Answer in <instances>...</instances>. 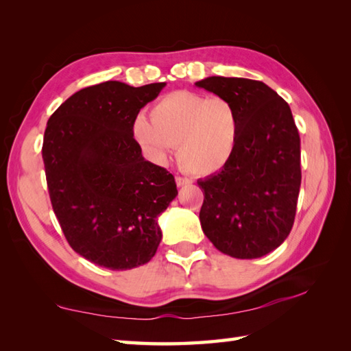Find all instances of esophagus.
Wrapping results in <instances>:
<instances>
[{"mask_svg": "<svg viewBox=\"0 0 351 351\" xmlns=\"http://www.w3.org/2000/svg\"><path fill=\"white\" fill-rule=\"evenodd\" d=\"M189 184H190V180H187V178L176 176V185H178V187H184V185H189Z\"/></svg>", "mask_w": 351, "mask_h": 351, "instance_id": "1", "label": "esophagus"}]
</instances>
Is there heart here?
Here are the masks:
<instances>
[{
	"label": "heart",
	"instance_id": "1",
	"mask_svg": "<svg viewBox=\"0 0 351 351\" xmlns=\"http://www.w3.org/2000/svg\"><path fill=\"white\" fill-rule=\"evenodd\" d=\"M132 138L149 160L167 164L178 145V161L193 175H211L225 167L240 138V114L229 99L178 90L151 108V121L137 116Z\"/></svg>",
	"mask_w": 351,
	"mask_h": 351
}]
</instances>
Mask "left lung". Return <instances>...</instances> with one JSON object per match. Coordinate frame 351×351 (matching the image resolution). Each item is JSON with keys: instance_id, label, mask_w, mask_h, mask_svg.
<instances>
[{"instance_id": "1", "label": "left lung", "mask_w": 351, "mask_h": 351, "mask_svg": "<svg viewBox=\"0 0 351 351\" xmlns=\"http://www.w3.org/2000/svg\"><path fill=\"white\" fill-rule=\"evenodd\" d=\"M196 86L229 99L240 114L234 156L197 181L205 196L200 225L225 255L261 258L287 240L295 217L302 170L293 113L263 81L208 77Z\"/></svg>"}]
</instances>
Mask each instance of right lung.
I'll return each instance as SVG.
<instances>
[{"label":"right lung","mask_w":351,"mask_h":351,"mask_svg":"<svg viewBox=\"0 0 351 351\" xmlns=\"http://www.w3.org/2000/svg\"><path fill=\"white\" fill-rule=\"evenodd\" d=\"M166 83L121 81L81 88L47 123L42 158L49 199L78 255L110 270L149 263L161 241L158 215L178 195L175 178L149 162L132 122Z\"/></svg>","instance_id":"right-lung-1"}]
</instances>
